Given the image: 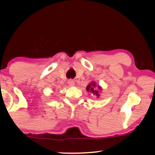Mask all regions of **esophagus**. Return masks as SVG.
Segmentation results:
<instances>
[{"label":"esophagus","mask_w":155,"mask_h":155,"mask_svg":"<svg viewBox=\"0 0 155 155\" xmlns=\"http://www.w3.org/2000/svg\"><path fill=\"white\" fill-rule=\"evenodd\" d=\"M68 85L70 86H74L75 85V81H74L73 80H69L68 81Z\"/></svg>","instance_id":"obj_1"}]
</instances>
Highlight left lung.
I'll list each match as a JSON object with an SVG mask.
<instances>
[{"instance_id":"1","label":"left lung","mask_w":155,"mask_h":155,"mask_svg":"<svg viewBox=\"0 0 155 155\" xmlns=\"http://www.w3.org/2000/svg\"><path fill=\"white\" fill-rule=\"evenodd\" d=\"M86 90L87 92H90L92 93V94H94V96L97 97V98H99L100 96V92L102 91L103 89L101 88V86L97 85L95 82H91L90 84H87V87H86Z\"/></svg>"}]
</instances>
